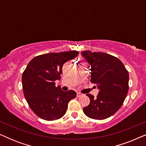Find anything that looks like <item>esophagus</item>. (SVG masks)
Instances as JSON below:
<instances>
[{"label": "esophagus", "mask_w": 146, "mask_h": 146, "mask_svg": "<svg viewBox=\"0 0 146 146\" xmlns=\"http://www.w3.org/2000/svg\"><path fill=\"white\" fill-rule=\"evenodd\" d=\"M83 96V94H82L80 92L77 93V97H81V96Z\"/></svg>", "instance_id": "obj_1"}]
</instances>
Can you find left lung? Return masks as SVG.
<instances>
[{
  "mask_svg": "<svg viewBox=\"0 0 146 146\" xmlns=\"http://www.w3.org/2000/svg\"><path fill=\"white\" fill-rule=\"evenodd\" d=\"M82 54L90 65V82L100 90L96 98L86 94L90 102L84 113L92 119H106L120 108L127 96L128 71L121 60L109 54L86 50Z\"/></svg>",
  "mask_w": 146,
  "mask_h": 146,
  "instance_id": "8db88e82",
  "label": "left lung"
}]
</instances>
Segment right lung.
Instances as JSON below:
<instances>
[{"label":"right lung","mask_w":146,"mask_h":146,"mask_svg":"<svg viewBox=\"0 0 146 146\" xmlns=\"http://www.w3.org/2000/svg\"><path fill=\"white\" fill-rule=\"evenodd\" d=\"M78 51L44 54L32 59L22 76L25 98L36 115L47 121L61 118L66 112L68 104L76 92H64L55 86L61 78L63 64L75 58Z\"/></svg>","instance_id":"add662e5"}]
</instances>
